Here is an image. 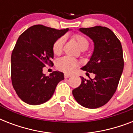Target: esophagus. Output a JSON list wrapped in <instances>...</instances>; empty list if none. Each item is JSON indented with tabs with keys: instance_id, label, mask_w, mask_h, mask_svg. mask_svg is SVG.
<instances>
[{
	"instance_id": "esophagus-1",
	"label": "esophagus",
	"mask_w": 133,
	"mask_h": 133,
	"mask_svg": "<svg viewBox=\"0 0 133 133\" xmlns=\"http://www.w3.org/2000/svg\"><path fill=\"white\" fill-rule=\"evenodd\" d=\"M71 75H68V74H65L64 75V77L65 78V79H67V78H69V77H70Z\"/></svg>"
}]
</instances>
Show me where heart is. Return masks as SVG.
Segmentation results:
<instances>
[{
    "mask_svg": "<svg viewBox=\"0 0 133 133\" xmlns=\"http://www.w3.org/2000/svg\"><path fill=\"white\" fill-rule=\"evenodd\" d=\"M74 39L76 41V43L81 50H86L89 46V41L85 36L82 34H76L74 35ZM65 41V37L61 36L54 42L53 45V52L56 55H59L61 54L63 48ZM56 68L59 70L65 73H72L75 70L77 66L79 65V62L76 59L72 58L68 56H64L63 58H59L56 61Z\"/></svg>",
    "mask_w": 133,
    "mask_h": 133,
    "instance_id": "obj_1",
    "label": "heart"
}]
</instances>
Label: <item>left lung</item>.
I'll return each instance as SVG.
<instances>
[{"instance_id":"left-lung-1","label":"left lung","mask_w":133,"mask_h":133,"mask_svg":"<svg viewBox=\"0 0 133 133\" xmlns=\"http://www.w3.org/2000/svg\"><path fill=\"white\" fill-rule=\"evenodd\" d=\"M94 42L90 59L81 70L93 73L95 77L86 80L81 77V83L72 90L75 100L87 108L101 107L113 96L124 70V57L121 42L109 28L95 26L80 28ZM89 75V74H88Z\"/></svg>"}]
</instances>
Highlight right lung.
I'll use <instances>...</instances> for the list:
<instances>
[{
    "label": "right lung",
    "mask_w": 133,
    "mask_h": 133,
    "mask_svg": "<svg viewBox=\"0 0 133 133\" xmlns=\"http://www.w3.org/2000/svg\"><path fill=\"white\" fill-rule=\"evenodd\" d=\"M68 31V28L59 30L35 25L18 38L11 53V83L18 96L26 103L40 105L48 101L57 84L64 79L63 73L58 71L45 76L43 68L53 65V45Z\"/></svg>",
    "instance_id": "add662e5"
}]
</instances>
